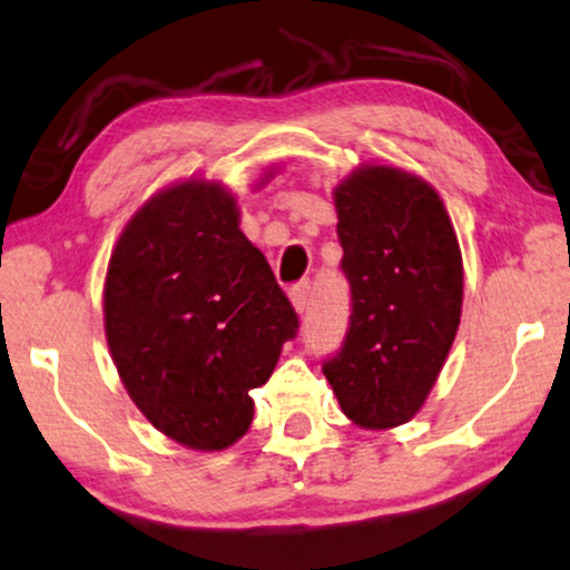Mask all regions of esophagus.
<instances>
[{"instance_id":"34e87169","label":"esophagus","mask_w":570,"mask_h":570,"mask_svg":"<svg viewBox=\"0 0 570 570\" xmlns=\"http://www.w3.org/2000/svg\"><path fill=\"white\" fill-rule=\"evenodd\" d=\"M288 299H292L294 309L299 312V315H304L309 307V282H299L294 284L292 288H288Z\"/></svg>"}]
</instances>
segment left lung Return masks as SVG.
<instances>
[{
    "instance_id": "obj_1",
    "label": "left lung",
    "mask_w": 570,
    "mask_h": 570,
    "mask_svg": "<svg viewBox=\"0 0 570 570\" xmlns=\"http://www.w3.org/2000/svg\"><path fill=\"white\" fill-rule=\"evenodd\" d=\"M348 331L323 372L364 429L411 421L429 397L462 312V255L426 180L364 165L335 188Z\"/></svg>"
}]
</instances>
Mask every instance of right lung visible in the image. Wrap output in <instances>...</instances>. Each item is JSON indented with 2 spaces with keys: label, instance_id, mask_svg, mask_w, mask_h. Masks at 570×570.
I'll return each mask as SVG.
<instances>
[{
  "label": "right lung",
  "instance_id": "obj_1",
  "mask_svg": "<svg viewBox=\"0 0 570 570\" xmlns=\"http://www.w3.org/2000/svg\"><path fill=\"white\" fill-rule=\"evenodd\" d=\"M102 309L136 407L204 452L250 429V390L299 331L268 261L239 232L235 196L208 180L159 190L134 214L110 255Z\"/></svg>",
  "mask_w": 570,
  "mask_h": 570
}]
</instances>
